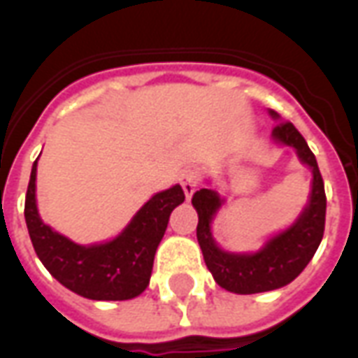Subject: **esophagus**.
I'll return each instance as SVG.
<instances>
[{
    "instance_id": "obj_1",
    "label": "esophagus",
    "mask_w": 358,
    "mask_h": 358,
    "mask_svg": "<svg viewBox=\"0 0 358 358\" xmlns=\"http://www.w3.org/2000/svg\"><path fill=\"white\" fill-rule=\"evenodd\" d=\"M180 184L184 187V194H186L187 199H192V195L199 186V174L195 171H184L180 174Z\"/></svg>"
}]
</instances>
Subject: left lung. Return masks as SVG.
Instances as JSON below:
<instances>
[{"label":"left lung","mask_w":358,"mask_h":358,"mask_svg":"<svg viewBox=\"0 0 358 358\" xmlns=\"http://www.w3.org/2000/svg\"><path fill=\"white\" fill-rule=\"evenodd\" d=\"M270 115L280 120L274 110H270ZM272 140L297 151L301 163L307 164L313 171V189L307 207L303 209L299 218L287 230L270 238L261 251L257 253L222 251L213 240L210 222L217 217L224 199L215 189H207V187H201L192 197V203L199 217L197 241L207 268L210 270L215 282L220 287L241 295L272 292L293 282L310 263L324 236L326 194H324V180L318 171L315 153L308 149L305 138L292 122H278L272 130Z\"/></svg>","instance_id":"1"}]
</instances>
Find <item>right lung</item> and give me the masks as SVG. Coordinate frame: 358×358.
<instances>
[{"label":"right lung","mask_w":358,"mask_h":358,"mask_svg":"<svg viewBox=\"0 0 358 358\" xmlns=\"http://www.w3.org/2000/svg\"><path fill=\"white\" fill-rule=\"evenodd\" d=\"M36 164H32L24 201L28 234L38 259L57 282L94 301H124L138 297L149 285L153 259L163 240L171 213L184 203L176 184L159 192L141 207L115 240L78 245L43 224L36 207Z\"/></svg>","instance_id":"obj_1"}]
</instances>
